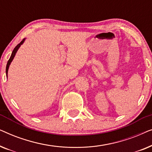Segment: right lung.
Segmentation results:
<instances>
[{
	"label": "right lung",
	"mask_w": 152,
	"mask_h": 152,
	"mask_svg": "<svg viewBox=\"0 0 152 152\" xmlns=\"http://www.w3.org/2000/svg\"><path fill=\"white\" fill-rule=\"evenodd\" d=\"M24 40L25 39H23V41H21V42H20V43H18V44L16 45V46L14 48V50L12 51V55H11V57H10V59L8 60V61H7V66H6V75H7V72H8V68H9V66H10V64H11V62H12V60H13V59H14V56H15V55H16V52H17V50H18V49L19 48V47L20 46V45L22 44L24 42Z\"/></svg>",
	"instance_id": "1"
}]
</instances>
